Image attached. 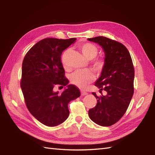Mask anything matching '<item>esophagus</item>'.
Listing matches in <instances>:
<instances>
[{
  "instance_id": "obj_1",
  "label": "esophagus",
  "mask_w": 155,
  "mask_h": 155,
  "mask_svg": "<svg viewBox=\"0 0 155 155\" xmlns=\"http://www.w3.org/2000/svg\"><path fill=\"white\" fill-rule=\"evenodd\" d=\"M81 95H82V96H84V95L87 94V92H85L84 91H83V90H81Z\"/></svg>"
}]
</instances>
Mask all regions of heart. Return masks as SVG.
I'll use <instances>...</instances> for the list:
<instances>
[{"label": "heart", "mask_w": 155, "mask_h": 155, "mask_svg": "<svg viewBox=\"0 0 155 155\" xmlns=\"http://www.w3.org/2000/svg\"><path fill=\"white\" fill-rule=\"evenodd\" d=\"M80 50L83 52V54L89 60L94 58L97 57L98 52V49L96 45H94L90 42H86L79 45ZM62 54L61 61L62 63L63 64V66L65 69H68V67L66 63V52ZM92 65L94 70L98 73L101 72L104 70L106 65V61L103 58H95L92 61ZM94 79V75L93 71L90 70L86 71H77L72 73L70 76V81L71 83L74 84V86L80 88H84L87 87V85L91 83Z\"/></svg>", "instance_id": "heart-1"}]
</instances>
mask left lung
<instances>
[{
    "instance_id": "left-lung-1",
    "label": "left lung",
    "mask_w": 155,
    "mask_h": 155,
    "mask_svg": "<svg viewBox=\"0 0 155 155\" xmlns=\"http://www.w3.org/2000/svg\"><path fill=\"white\" fill-rule=\"evenodd\" d=\"M103 48L106 65L94 85L107 95L98 97L97 103L88 110L91 119L98 125L109 127L124 114L134 93V69L128 49L120 42L104 37L88 38Z\"/></svg>"
}]
</instances>
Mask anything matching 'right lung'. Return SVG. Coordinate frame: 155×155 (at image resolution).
I'll list each match as a JSON object with an SVG mask.
<instances>
[{
    "instance_id": "1",
    "label": "right lung",
    "mask_w": 155,
    "mask_h": 155,
    "mask_svg": "<svg viewBox=\"0 0 155 155\" xmlns=\"http://www.w3.org/2000/svg\"><path fill=\"white\" fill-rule=\"evenodd\" d=\"M76 40L44 38L27 52L23 60L21 87L26 106L46 126L63 123L69 115L68 104L81 96L80 91L72 84L68 85L61 94L54 91L58 85L63 88L68 83L61 54Z\"/></svg>"
}]
</instances>
